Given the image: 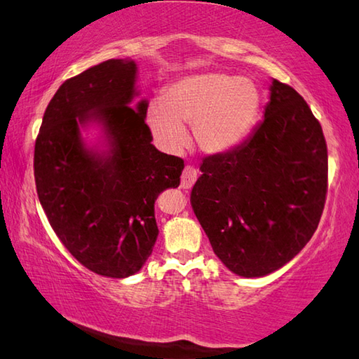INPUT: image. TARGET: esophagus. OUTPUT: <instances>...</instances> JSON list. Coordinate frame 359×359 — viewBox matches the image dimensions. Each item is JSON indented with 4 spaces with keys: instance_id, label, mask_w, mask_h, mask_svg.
Returning <instances> with one entry per match:
<instances>
[{
    "instance_id": "1",
    "label": "esophagus",
    "mask_w": 359,
    "mask_h": 359,
    "mask_svg": "<svg viewBox=\"0 0 359 359\" xmlns=\"http://www.w3.org/2000/svg\"><path fill=\"white\" fill-rule=\"evenodd\" d=\"M197 170L191 167V165H186L183 173H181V187L183 189H191V187L194 186V183L197 181Z\"/></svg>"
}]
</instances>
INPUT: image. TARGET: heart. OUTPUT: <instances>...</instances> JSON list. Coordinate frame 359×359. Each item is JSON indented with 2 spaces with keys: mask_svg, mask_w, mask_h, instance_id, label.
<instances>
[{
  "mask_svg": "<svg viewBox=\"0 0 359 359\" xmlns=\"http://www.w3.org/2000/svg\"><path fill=\"white\" fill-rule=\"evenodd\" d=\"M259 109L260 94L254 81L224 72H203L170 85L163 104L149 105L147 123L154 140L168 151L184 147V124H192L197 147L206 154H222L249 135Z\"/></svg>",
  "mask_w": 359,
  "mask_h": 359,
  "instance_id": "1",
  "label": "heart"
}]
</instances>
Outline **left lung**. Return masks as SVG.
Wrapping results in <instances>:
<instances>
[{
	"label": "left lung",
	"instance_id": "obj_1",
	"mask_svg": "<svg viewBox=\"0 0 359 359\" xmlns=\"http://www.w3.org/2000/svg\"><path fill=\"white\" fill-rule=\"evenodd\" d=\"M191 205L231 273L262 278L290 262L317 230L328 191L318 119L292 86L273 80L265 118L246 142L208 156Z\"/></svg>",
	"mask_w": 359,
	"mask_h": 359
}]
</instances>
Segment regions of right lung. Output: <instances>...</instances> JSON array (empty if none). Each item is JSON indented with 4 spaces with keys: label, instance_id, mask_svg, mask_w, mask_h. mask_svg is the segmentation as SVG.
Returning a JSON list of instances; mask_svg holds the SVG:
<instances>
[{
    "label": "right lung",
    "instance_id": "add662e5",
    "mask_svg": "<svg viewBox=\"0 0 359 359\" xmlns=\"http://www.w3.org/2000/svg\"><path fill=\"white\" fill-rule=\"evenodd\" d=\"M137 66L107 60L66 80L47 105L34 147L37 197L65 248L90 271L123 279L135 274L159 235L157 196L180 186L181 157L151 144L148 102L130 107ZM104 126L111 149L84 148L79 128Z\"/></svg>",
    "mask_w": 359,
    "mask_h": 359
}]
</instances>
